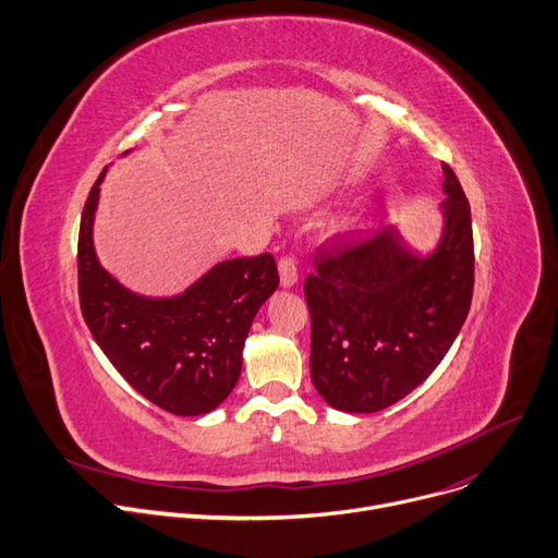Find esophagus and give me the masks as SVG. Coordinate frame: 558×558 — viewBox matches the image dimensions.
Segmentation results:
<instances>
[{
    "label": "esophagus",
    "instance_id": "34e87169",
    "mask_svg": "<svg viewBox=\"0 0 558 558\" xmlns=\"http://www.w3.org/2000/svg\"><path fill=\"white\" fill-rule=\"evenodd\" d=\"M278 271H280V284L282 287H293L299 282V263H295L293 255H282L278 263Z\"/></svg>",
    "mask_w": 558,
    "mask_h": 558
}]
</instances>
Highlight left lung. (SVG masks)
Returning <instances> with one entry per match:
<instances>
[{
  "instance_id": "obj_1",
  "label": "left lung",
  "mask_w": 558,
  "mask_h": 558,
  "mask_svg": "<svg viewBox=\"0 0 558 558\" xmlns=\"http://www.w3.org/2000/svg\"><path fill=\"white\" fill-rule=\"evenodd\" d=\"M444 170V235L420 257L392 227L356 242L333 235L305 280L312 316L310 373L318 395L345 413L397 403L439 365L473 299L471 208Z\"/></svg>"
}]
</instances>
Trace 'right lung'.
I'll return each mask as SVG.
<instances>
[{
    "mask_svg": "<svg viewBox=\"0 0 558 558\" xmlns=\"http://www.w3.org/2000/svg\"><path fill=\"white\" fill-rule=\"evenodd\" d=\"M78 233V299L92 337L123 379L181 417L210 413L235 388L251 323L280 278L271 253L219 263L174 299L128 291L98 263L92 227L100 181Z\"/></svg>",
    "mask_w": 558,
    "mask_h": 558,
    "instance_id": "right-lung-1",
    "label": "right lung"
}]
</instances>
